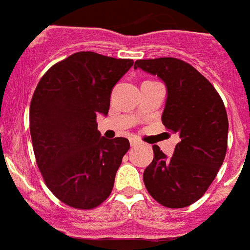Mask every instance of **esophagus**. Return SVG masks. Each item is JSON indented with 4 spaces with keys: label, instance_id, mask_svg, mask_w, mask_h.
Instances as JSON below:
<instances>
[{
    "label": "esophagus",
    "instance_id": "34e87169",
    "mask_svg": "<svg viewBox=\"0 0 250 250\" xmlns=\"http://www.w3.org/2000/svg\"><path fill=\"white\" fill-rule=\"evenodd\" d=\"M130 145H131L132 147L139 146V145H140V141H139V140H135V139H132V140H130Z\"/></svg>",
    "mask_w": 250,
    "mask_h": 250
}]
</instances>
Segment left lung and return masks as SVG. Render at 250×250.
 <instances>
[{"label": "left lung", "instance_id": "1", "mask_svg": "<svg viewBox=\"0 0 250 250\" xmlns=\"http://www.w3.org/2000/svg\"><path fill=\"white\" fill-rule=\"evenodd\" d=\"M134 68L165 83L161 121L180 139L171 158L152 146L154 159L144 171V184L161 205L185 208L204 195L224 161L229 126L225 106L214 86L182 60H138Z\"/></svg>", "mask_w": 250, "mask_h": 250}]
</instances>
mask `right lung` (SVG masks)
Masks as SVG:
<instances>
[{
    "label": "right lung",
    "mask_w": 250,
    "mask_h": 250,
    "mask_svg": "<svg viewBox=\"0 0 250 250\" xmlns=\"http://www.w3.org/2000/svg\"><path fill=\"white\" fill-rule=\"evenodd\" d=\"M81 51L57 62L40 80L30 106V131L37 165L57 199L92 209L109 198L125 138L101 136L96 116H106L114 86L132 66Z\"/></svg>",
    "instance_id": "add662e5"
}]
</instances>
